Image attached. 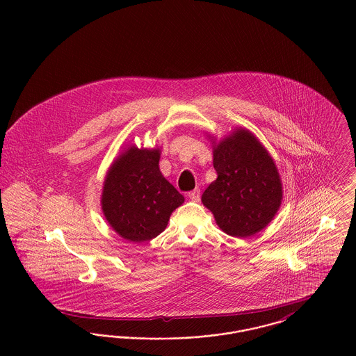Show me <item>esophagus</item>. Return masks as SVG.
<instances>
[{"label": "esophagus", "mask_w": 356, "mask_h": 356, "mask_svg": "<svg viewBox=\"0 0 356 356\" xmlns=\"http://www.w3.org/2000/svg\"><path fill=\"white\" fill-rule=\"evenodd\" d=\"M188 197L192 200V202H199L200 199V189H195L192 192L188 193Z\"/></svg>", "instance_id": "esophagus-1"}]
</instances>
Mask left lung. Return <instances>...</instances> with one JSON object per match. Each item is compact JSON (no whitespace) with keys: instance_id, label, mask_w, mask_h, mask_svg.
I'll return each instance as SVG.
<instances>
[{"instance_id":"1","label":"left lung","mask_w":356,"mask_h":356,"mask_svg":"<svg viewBox=\"0 0 356 356\" xmlns=\"http://www.w3.org/2000/svg\"><path fill=\"white\" fill-rule=\"evenodd\" d=\"M211 143L218 178L204 191L202 202L226 234L251 237L281 207L282 182L275 161L254 133L243 127L219 143L212 137Z\"/></svg>"}]
</instances>
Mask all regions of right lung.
<instances>
[{
	"instance_id": "add662e5",
	"label": "right lung",
	"mask_w": 356,
	"mask_h": 356,
	"mask_svg": "<svg viewBox=\"0 0 356 356\" xmlns=\"http://www.w3.org/2000/svg\"><path fill=\"white\" fill-rule=\"evenodd\" d=\"M160 149L124 148L106 171L102 209L108 225L130 243L157 237L184 196L163 177Z\"/></svg>"
}]
</instances>
